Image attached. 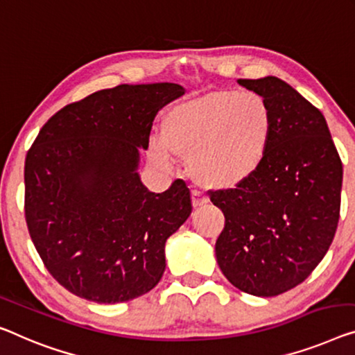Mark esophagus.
<instances>
[{
  "instance_id": "34e87169",
  "label": "esophagus",
  "mask_w": 355,
  "mask_h": 355,
  "mask_svg": "<svg viewBox=\"0 0 355 355\" xmlns=\"http://www.w3.org/2000/svg\"><path fill=\"white\" fill-rule=\"evenodd\" d=\"M191 199H193V205L194 207H202L209 202V198L205 196L202 191H199V189H193L191 191Z\"/></svg>"
}]
</instances>
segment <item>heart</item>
Here are the masks:
<instances>
[{
	"label": "heart",
	"instance_id": "1",
	"mask_svg": "<svg viewBox=\"0 0 355 355\" xmlns=\"http://www.w3.org/2000/svg\"><path fill=\"white\" fill-rule=\"evenodd\" d=\"M271 105L257 92L215 89L182 102L162 119V139L150 145L159 166L188 156L196 182L215 189L241 187L260 172L274 132Z\"/></svg>",
	"mask_w": 355,
	"mask_h": 355
}]
</instances>
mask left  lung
Instances as JSON below:
<instances>
[{"label": "left lung", "mask_w": 355, "mask_h": 355, "mask_svg": "<svg viewBox=\"0 0 355 355\" xmlns=\"http://www.w3.org/2000/svg\"><path fill=\"white\" fill-rule=\"evenodd\" d=\"M274 113L271 148L260 172L210 194L225 215L215 255L242 292L276 296L314 271L340 220L343 164L324 114L282 79L237 81Z\"/></svg>", "instance_id": "left-lung-1"}]
</instances>
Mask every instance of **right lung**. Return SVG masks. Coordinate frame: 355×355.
<instances>
[{
    "mask_svg": "<svg viewBox=\"0 0 355 355\" xmlns=\"http://www.w3.org/2000/svg\"><path fill=\"white\" fill-rule=\"evenodd\" d=\"M173 83L121 84L63 107L25 157V220L51 276L79 298L114 304L150 292L166 241L191 215L175 180L151 193L139 177L157 111L182 97Z\"/></svg>",
    "mask_w": 355,
    "mask_h": 355,
    "instance_id": "obj_1",
    "label": "right lung"
}]
</instances>
